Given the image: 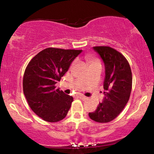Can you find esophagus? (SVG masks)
Here are the masks:
<instances>
[{
  "mask_svg": "<svg viewBox=\"0 0 154 154\" xmlns=\"http://www.w3.org/2000/svg\"><path fill=\"white\" fill-rule=\"evenodd\" d=\"M78 97H79L82 100H87V97H85V96L82 95V94H79V95Z\"/></svg>",
  "mask_w": 154,
  "mask_h": 154,
  "instance_id": "esophagus-1",
  "label": "esophagus"
}]
</instances>
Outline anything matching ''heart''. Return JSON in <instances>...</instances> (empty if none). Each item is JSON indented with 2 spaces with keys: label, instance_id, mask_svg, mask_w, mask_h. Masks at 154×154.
Wrapping results in <instances>:
<instances>
[{
  "label": "heart",
  "instance_id": "heart-1",
  "mask_svg": "<svg viewBox=\"0 0 154 154\" xmlns=\"http://www.w3.org/2000/svg\"><path fill=\"white\" fill-rule=\"evenodd\" d=\"M87 62L88 66H94V65H101L100 64V62L99 61V60L96 58H91L89 57L87 59Z\"/></svg>",
  "mask_w": 154,
  "mask_h": 154
}]
</instances>
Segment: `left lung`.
<instances>
[{
    "instance_id": "left-lung-1",
    "label": "left lung",
    "mask_w": 154,
    "mask_h": 154,
    "mask_svg": "<svg viewBox=\"0 0 154 154\" xmlns=\"http://www.w3.org/2000/svg\"><path fill=\"white\" fill-rule=\"evenodd\" d=\"M105 65V97L89 116L97 123H109L123 110L130 99L132 76L129 62L121 52L109 46H95Z\"/></svg>"
}]
</instances>
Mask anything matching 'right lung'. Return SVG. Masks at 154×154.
Masks as SVG:
<instances>
[{"label": "right lung", "mask_w": 154, "mask_h": 154, "mask_svg": "<svg viewBox=\"0 0 154 154\" xmlns=\"http://www.w3.org/2000/svg\"><path fill=\"white\" fill-rule=\"evenodd\" d=\"M82 51L48 48L33 57L27 65L23 92L31 110L43 121L55 123L66 117L73 98L56 88L55 84Z\"/></svg>", "instance_id": "right-lung-1"}]
</instances>
